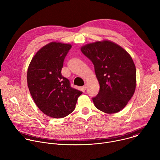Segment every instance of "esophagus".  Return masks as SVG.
I'll return each instance as SVG.
<instances>
[{"mask_svg":"<svg viewBox=\"0 0 160 160\" xmlns=\"http://www.w3.org/2000/svg\"><path fill=\"white\" fill-rule=\"evenodd\" d=\"M86 88H87V85L85 84V85L83 86V90H86Z\"/></svg>","mask_w":160,"mask_h":160,"instance_id":"34e87169","label":"esophagus"}]
</instances>
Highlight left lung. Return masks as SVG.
<instances>
[{
	"mask_svg": "<svg viewBox=\"0 0 160 160\" xmlns=\"http://www.w3.org/2000/svg\"><path fill=\"white\" fill-rule=\"evenodd\" d=\"M81 51L93 63L100 84L98 93L92 98L95 106L107 114L119 112L136 89V70L131 57L121 46L108 40L87 44Z\"/></svg>",
	"mask_w": 160,
	"mask_h": 160,
	"instance_id": "8db88e82",
	"label": "left lung"
}]
</instances>
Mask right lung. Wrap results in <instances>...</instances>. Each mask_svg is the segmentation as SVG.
<instances>
[{"label": "right lung", "instance_id": "right-lung-1", "mask_svg": "<svg viewBox=\"0 0 160 160\" xmlns=\"http://www.w3.org/2000/svg\"><path fill=\"white\" fill-rule=\"evenodd\" d=\"M72 45L51 42L34 56L27 73L28 86L38 108L46 116L63 118L72 113L82 92L72 88L62 75Z\"/></svg>", "mask_w": 160, "mask_h": 160}]
</instances>
